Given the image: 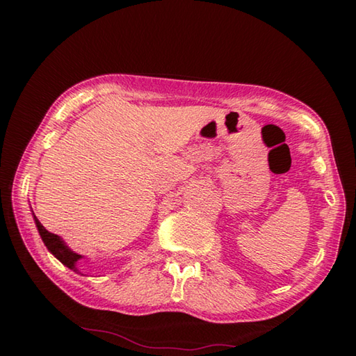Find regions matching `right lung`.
I'll return each mask as SVG.
<instances>
[{
    "instance_id": "obj_1",
    "label": "right lung",
    "mask_w": 356,
    "mask_h": 356,
    "mask_svg": "<svg viewBox=\"0 0 356 356\" xmlns=\"http://www.w3.org/2000/svg\"><path fill=\"white\" fill-rule=\"evenodd\" d=\"M33 220H35V225H36L38 231H40V236H41V238L44 241V245L47 246L49 251L53 255H55L56 259L64 264V266H67V268L74 270V272H79V269L76 268V261L79 259H82V255L73 252L72 249L64 243V240L59 237V236H56V234H51L50 231L45 229L44 226L41 225V222L38 220L35 214H33Z\"/></svg>"
}]
</instances>
